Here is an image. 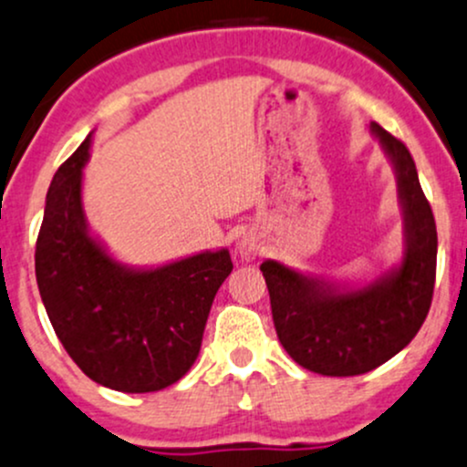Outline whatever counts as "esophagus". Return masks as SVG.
I'll return each instance as SVG.
<instances>
[{
    "label": "esophagus",
    "mask_w": 467,
    "mask_h": 467,
    "mask_svg": "<svg viewBox=\"0 0 467 467\" xmlns=\"http://www.w3.org/2000/svg\"><path fill=\"white\" fill-rule=\"evenodd\" d=\"M235 249H238V255L243 260H254L260 252V243L255 235L244 234V235H240L238 243H235Z\"/></svg>",
    "instance_id": "1"
}]
</instances>
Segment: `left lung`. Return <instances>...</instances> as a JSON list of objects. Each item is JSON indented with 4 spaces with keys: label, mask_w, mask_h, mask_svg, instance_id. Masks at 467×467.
<instances>
[{
    "label": "left lung",
    "mask_w": 467,
    "mask_h": 467,
    "mask_svg": "<svg viewBox=\"0 0 467 467\" xmlns=\"http://www.w3.org/2000/svg\"><path fill=\"white\" fill-rule=\"evenodd\" d=\"M369 131L394 167L403 209V260L360 287L300 274L278 260L260 265L278 340L296 363L323 376L372 372L414 338L432 305V209L408 147L380 124L372 122Z\"/></svg>",
    "instance_id": "obj_1"
}]
</instances>
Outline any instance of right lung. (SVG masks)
<instances>
[{
	"label": "right lung",
	"mask_w": 467,
	"mask_h": 467,
	"mask_svg": "<svg viewBox=\"0 0 467 467\" xmlns=\"http://www.w3.org/2000/svg\"><path fill=\"white\" fill-rule=\"evenodd\" d=\"M93 133L57 169L35 247V275L48 318L88 379L127 394L158 392L192 369L212 303L232 274L227 249L162 267L118 263L88 232L82 169Z\"/></svg>",
	"instance_id": "right-lung-1"
}]
</instances>
